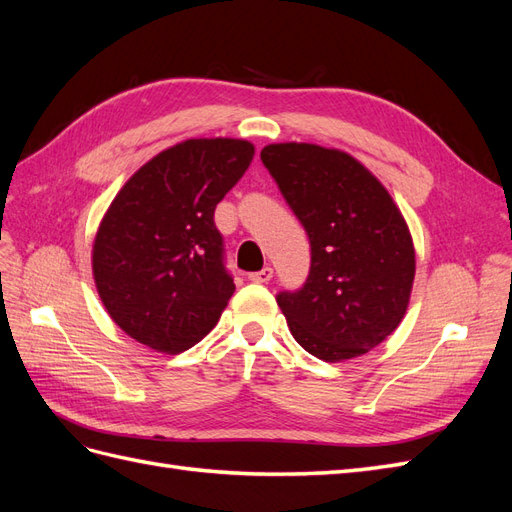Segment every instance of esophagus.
I'll list each match as a JSON object with an SVG mask.
<instances>
[{
  "label": "esophagus",
  "mask_w": 512,
  "mask_h": 512,
  "mask_svg": "<svg viewBox=\"0 0 512 512\" xmlns=\"http://www.w3.org/2000/svg\"><path fill=\"white\" fill-rule=\"evenodd\" d=\"M271 277H273V269L271 267H265V269H260L256 273H250V280L256 282V284H267Z\"/></svg>",
  "instance_id": "esophagus-1"
}]
</instances>
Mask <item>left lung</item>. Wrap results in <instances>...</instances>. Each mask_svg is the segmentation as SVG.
<instances>
[{
  "instance_id": "1",
  "label": "left lung",
  "mask_w": 512,
  "mask_h": 512,
  "mask_svg": "<svg viewBox=\"0 0 512 512\" xmlns=\"http://www.w3.org/2000/svg\"><path fill=\"white\" fill-rule=\"evenodd\" d=\"M260 160L312 247L305 284L275 297L292 337L327 363L376 348L410 301L416 262L404 215L344 151L280 143L262 149Z\"/></svg>"
}]
</instances>
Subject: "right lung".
Masks as SVG:
<instances>
[{
  "mask_svg": "<svg viewBox=\"0 0 512 512\" xmlns=\"http://www.w3.org/2000/svg\"><path fill=\"white\" fill-rule=\"evenodd\" d=\"M252 158L254 145L239 138H190L138 168L108 207L94 280L136 342L177 354L218 324L235 282L213 215Z\"/></svg>",
  "mask_w": 512,
  "mask_h": 512,
  "instance_id": "obj_1",
  "label": "right lung"
}]
</instances>
